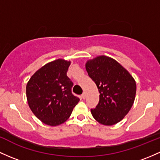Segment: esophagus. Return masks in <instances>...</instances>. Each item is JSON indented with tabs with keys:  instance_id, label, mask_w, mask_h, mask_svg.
Segmentation results:
<instances>
[{
	"instance_id": "obj_1",
	"label": "esophagus",
	"mask_w": 160,
	"mask_h": 160,
	"mask_svg": "<svg viewBox=\"0 0 160 160\" xmlns=\"http://www.w3.org/2000/svg\"><path fill=\"white\" fill-rule=\"evenodd\" d=\"M81 96L83 99H85L86 97H87V94H86V92H83V93L81 95Z\"/></svg>"
}]
</instances>
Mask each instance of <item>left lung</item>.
Segmentation results:
<instances>
[{"label":"left lung","instance_id":"8db88e82","mask_svg":"<svg viewBox=\"0 0 160 160\" xmlns=\"http://www.w3.org/2000/svg\"><path fill=\"white\" fill-rule=\"evenodd\" d=\"M86 70L100 93L99 103L91 109L92 116L104 125L122 121L134 102V79L118 62L104 55L87 61Z\"/></svg>","mask_w":160,"mask_h":160}]
</instances>
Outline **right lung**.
<instances>
[{"label": "right lung", "instance_id": "1", "mask_svg": "<svg viewBox=\"0 0 160 160\" xmlns=\"http://www.w3.org/2000/svg\"><path fill=\"white\" fill-rule=\"evenodd\" d=\"M71 62L58 59L38 70L26 85V98L34 115L44 124L57 126L71 116L80 99L72 93L67 76Z\"/></svg>", "mask_w": 160, "mask_h": 160}]
</instances>
